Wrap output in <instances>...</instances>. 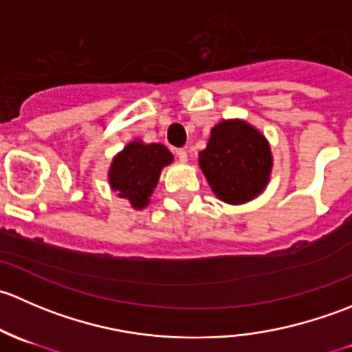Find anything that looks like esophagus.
<instances>
[{
    "label": "esophagus",
    "mask_w": 352,
    "mask_h": 352,
    "mask_svg": "<svg viewBox=\"0 0 352 352\" xmlns=\"http://www.w3.org/2000/svg\"><path fill=\"white\" fill-rule=\"evenodd\" d=\"M175 155H177V158L180 160V162H187V151L184 150V148H177Z\"/></svg>",
    "instance_id": "34e87169"
}]
</instances>
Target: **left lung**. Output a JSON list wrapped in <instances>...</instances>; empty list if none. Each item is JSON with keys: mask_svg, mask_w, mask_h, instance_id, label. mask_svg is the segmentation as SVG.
I'll return each instance as SVG.
<instances>
[{"mask_svg": "<svg viewBox=\"0 0 352 352\" xmlns=\"http://www.w3.org/2000/svg\"><path fill=\"white\" fill-rule=\"evenodd\" d=\"M199 163L221 201L242 204L262 192L272 158L265 138L243 120H223L211 131Z\"/></svg>", "mask_w": 352, "mask_h": 352, "instance_id": "left-lung-1", "label": "left lung"}]
</instances>
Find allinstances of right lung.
I'll list each match as a JSON object with an SVG mask.
<instances>
[{"instance_id": "obj_1", "label": "right lung", "mask_w": 352, "mask_h": 352, "mask_svg": "<svg viewBox=\"0 0 352 352\" xmlns=\"http://www.w3.org/2000/svg\"><path fill=\"white\" fill-rule=\"evenodd\" d=\"M170 162L172 155L163 144H127L110 166V186L120 197L129 199L134 208H144L158 182L160 170Z\"/></svg>"}]
</instances>
